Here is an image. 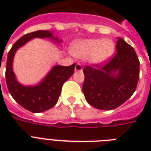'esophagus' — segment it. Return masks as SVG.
Returning a JSON list of instances; mask_svg holds the SVG:
<instances>
[{
	"label": "esophagus",
	"mask_w": 151,
	"mask_h": 151,
	"mask_svg": "<svg viewBox=\"0 0 151 151\" xmlns=\"http://www.w3.org/2000/svg\"><path fill=\"white\" fill-rule=\"evenodd\" d=\"M83 70L82 65L81 63H77L75 66V71H81Z\"/></svg>",
	"instance_id": "1"
}]
</instances>
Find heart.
I'll return each mask as SVG.
<instances>
[{
    "instance_id": "obj_1",
    "label": "heart",
    "mask_w": 151,
    "mask_h": 151,
    "mask_svg": "<svg viewBox=\"0 0 151 151\" xmlns=\"http://www.w3.org/2000/svg\"><path fill=\"white\" fill-rule=\"evenodd\" d=\"M114 44L110 39H85L71 45V53L79 59L88 58L91 63H101L112 55Z\"/></svg>"
}]
</instances>
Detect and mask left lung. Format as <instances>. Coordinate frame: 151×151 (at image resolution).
I'll list each match as a JSON object with an SVG mask.
<instances>
[{"instance_id":"8db88e82","label":"left lung","mask_w":151,"mask_h":151,"mask_svg":"<svg viewBox=\"0 0 151 151\" xmlns=\"http://www.w3.org/2000/svg\"><path fill=\"white\" fill-rule=\"evenodd\" d=\"M117 52L100 65L86 66L82 86L85 99L99 110H114L136 91L139 77V61L134 48L118 37Z\"/></svg>"}]
</instances>
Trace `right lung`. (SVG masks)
I'll list each match as a JSON object with an SVG mask.
<instances>
[{
    "label": "right lung",
    "mask_w": 151,
    "mask_h": 151,
    "mask_svg": "<svg viewBox=\"0 0 151 151\" xmlns=\"http://www.w3.org/2000/svg\"><path fill=\"white\" fill-rule=\"evenodd\" d=\"M34 38H51L60 43L62 40L55 37L49 30H37L20 37L11 48L6 63L5 78L8 89L21 106L33 113H41L53 107L58 102L65 81L73 75L76 64L68 66L55 65L41 82L36 85H21L16 79L12 69L13 59L16 51Z\"/></svg>",
    "instance_id": "right-lung-1"
}]
</instances>
